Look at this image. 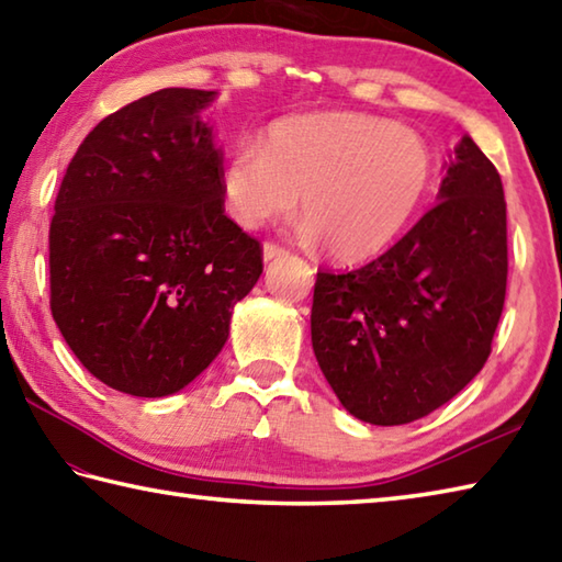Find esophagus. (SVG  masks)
<instances>
[{
  "mask_svg": "<svg viewBox=\"0 0 562 562\" xmlns=\"http://www.w3.org/2000/svg\"><path fill=\"white\" fill-rule=\"evenodd\" d=\"M288 256V250H284L282 246H278V244H266L262 246V260H274V258H284Z\"/></svg>",
  "mask_w": 562,
  "mask_h": 562,
  "instance_id": "1",
  "label": "esophagus"
}]
</instances>
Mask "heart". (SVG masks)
<instances>
[{
    "instance_id": "b5f03b06",
    "label": "heart",
    "mask_w": 562,
    "mask_h": 562,
    "mask_svg": "<svg viewBox=\"0 0 562 562\" xmlns=\"http://www.w3.org/2000/svg\"><path fill=\"white\" fill-rule=\"evenodd\" d=\"M434 175L431 148L414 128L358 112L290 116L262 146L238 143L224 168L228 214L260 228L294 212L328 256L366 260L419 212Z\"/></svg>"
}]
</instances>
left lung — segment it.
<instances>
[{
	"label": "left lung",
	"mask_w": 562,
	"mask_h": 562,
	"mask_svg": "<svg viewBox=\"0 0 562 562\" xmlns=\"http://www.w3.org/2000/svg\"><path fill=\"white\" fill-rule=\"evenodd\" d=\"M438 204L368 266L318 272L312 346L356 419L400 426L450 402L490 358L507 294L502 178L468 134Z\"/></svg>",
	"instance_id": "obj_1"
}]
</instances>
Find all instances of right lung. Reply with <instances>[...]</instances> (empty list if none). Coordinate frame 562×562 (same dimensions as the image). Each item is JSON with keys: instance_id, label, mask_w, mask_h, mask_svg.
Listing matches in <instances>:
<instances>
[{"instance_id": "obj_1", "label": "right lung", "mask_w": 562, "mask_h": 562, "mask_svg": "<svg viewBox=\"0 0 562 562\" xmlns=\"http://www.w3.org/2000/svg\"><path fill=\"white\" fill-rule=\"evenodd\" d=\"M218 92L168 90L87 134L50 222V312L106 387L168 397L209 368L262 248L224 214V156L204 109Z\"/></svg>"}]
</instances>
